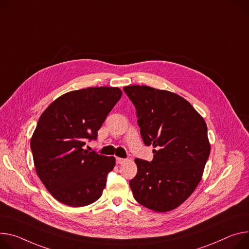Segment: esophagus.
Instances as JSON below:
<instances>
[{
  "label": "esophagus",
  "instance_id": "obj_1",
  "mask_svg": "<svg viewBox=\"0 0 249 249\" xmlns=\"http://www.w3.org/2000/svg\"><path fill=\"white\" fill-rule=\"evenodd\" d=\"M126 159H123V158H116V162L117 164H123L124 162H126Z\"/></svg>",
  "mask_w": 249,
  "mask_h": 249
}]
</instances>
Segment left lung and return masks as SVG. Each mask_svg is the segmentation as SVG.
Wrapping results in <instances>:
<instances>
[{
    "label": "left lung",
    "mask_w": 249,
    "mask_h": 249,
    "mask_svg": "<svg viewBox=\"0 0 249 249\" xmlns=\"http://www.w3.org/2000/svg\"><path fill=\"white\" fill-rule=\"evenodd\" d=\"M137 110L141 136L153 145L151 162L136 159L130 188L143 207L157 213L175 210L194 193L211 153L205 119L182 96L150 86H125Z\"/></svg>",
    "instance_id": "1"
}]
</instances>
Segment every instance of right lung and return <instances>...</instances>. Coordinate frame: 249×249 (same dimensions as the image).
Returning a JSON list of instances; mask_svg holds the SVG:
<instances>
[{
	"label": "right lung",
	"mask_w": 249,
	"mask_h": 249,
	"mask_svg": "<svg viewBox=\"0 0 249 249\" xmlns=\"http://www.w3.org/2000/svg\"><path fill=\"white\" fill-rule=\"evenodd\" d=\"M118 87L67 92L42 112L31 139L34 164L43 186L59 202L79 208L96 201L115 166L114 157L84 149L121 98Z\"/></svg>",
	"instance_id": "obj_1"
}]
</instances>
